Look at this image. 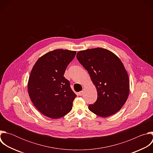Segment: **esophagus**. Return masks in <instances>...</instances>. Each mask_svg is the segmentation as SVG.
<instances>
[{
  "mask_svg": "<svg viewBox=\"0 0 153 153\" xmlns=\"http://www.w3.org/2000/svg\"><path fill=\"white\" fill-rule=\"evenodd\" d=\"M83 91H80V92L79 93V95L80 96H83Z\"/></svg>",
  "mask_w": 153,
  "mask_h": 153,
  "instance_id": "34e87169",
  "label": "esophagus"
}]
</instances>
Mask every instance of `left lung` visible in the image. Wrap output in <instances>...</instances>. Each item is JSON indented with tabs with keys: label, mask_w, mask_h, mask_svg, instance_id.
<instances>
[{
	"label": "left lung",
	"mask_w": 153,
	"mask_h": 153,
	"mask_svg": "<svg viewBox=\"0 0 153 153\" xmlns=\"http://www.w3.org/2000/svg\"><path fill=\"white\" fill-rule=\"evenodd\" d=\"M76 56L88 71L97 92V100L89 105V110L102 117L116 114L126 102L129 92V77L120 59L102 48L80 51Z\"/></svg>",
	"instance_id": "1"
}]
</instances>
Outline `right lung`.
<instances>
[{
    "label": "right lung",
    "instance_id": "right-lung-1",
    "mask_svg": "<svg viewBox=\"0 0 153 153\" xmlns=\"http://www.w3.org/2000/svg\"><path fill=\"white\" fill-rule=\"evenodd\" d=\"M76 54L74 51L55 50L41 56L33 67L28 94L36 108L47 117L60 118L72 110L77 96L63 75Z\"/></svg>",
    "mask_w": 153,
    "mask_h": 153
}]
</instances>
